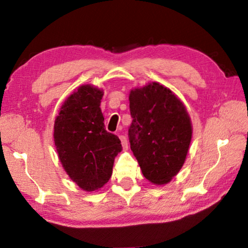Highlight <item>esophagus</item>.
<instances>
[{"label": "esophagus", "instance_id": "obj_1", "mask_svg": "<svg viewBox=\"0 0 248 248\" xmlns=\"http://www.w3.org/2000/svg\"><path fill=\"white\" fill-rule=\"evenodd\" d=\"M119 139L121 141V145H123L124 150H127L128 149V141H127V138H125L124 136H120Z\"/></svg>", "mask_w": 248, "mask_h": 248}]
</instances>
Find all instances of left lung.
Instances as JSON below:
<instances>
[{
	"label": "left lung",
	"instance_id": "left-lung-1",
	"mask_svg": "<svg viewBox=\"0 0 248 248\" xmlns=\"http://www.w3.org/2000/svg\"><path fill=\"white\" fill-rule=\"evenodd\" d=\"M130 148L144 177L154 185L170 183L182 170L192 125L186 106L157 82L130 91Z\"/></svg>",
	"mask_w": 248,
	"mask_h": 248
}]
</instances>
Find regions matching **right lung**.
Listing matches in <instances>:
<instances>
[{"label":"right lung","instance_id":"obj_1","mask_svg":"<svg viewBox=\"0 0 248 248\" xmlns=\"http://www.w3.org/2000/svg\"><path fill=\"white\" fill-rule=\"evenodd\" d=\"M104 92L91 84L78 87L64 100L54 120V145L60 163L82 190H98L112 174L120 140L105 129L100 109Z\"/></svg>","mask_w":248,"mask_h":248}]
</instances>
